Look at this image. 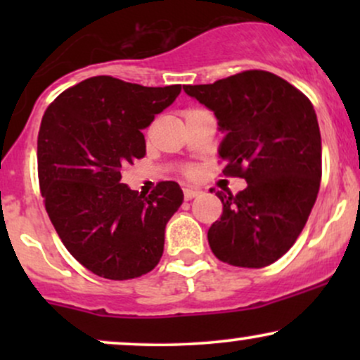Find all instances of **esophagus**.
Here are the masks:
<instances>
[{"instance_id":"obj_1","label":"esophagus","mask_w":360,"mask_h":360,"mask_svg":"<svg viewBox=\"0 0 360 360\" xmlns=\"http://www.w3.org/2000/svg\"><path fill=\"white\" fill-rule=\"evenodd\" d=\"M183 193H184V200H186V201L193 200V198L200 196V194H201L200 189H196V188H191V186H188V188H184V189H183Z\"/></svg>"}]
</instances>
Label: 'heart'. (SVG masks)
Returning a JSON list of instances; mask_svg holds the SVG:
<instances>
[{
  "mask_svg": "<svg viewBox=\"0 0 360 360\" xmlns=\"http://www.w3.org/2000/svg\"><path fill=\"white\" fill-rule=\"evenodd\" d=\"M184 174L186 176H193L194 174V169L193 167H184Z\"/></svg>",
  "mask_w": 360,
  "mask_h": 360,
  "instance_id": "1",
  "label": "heart"
}]
</instances>
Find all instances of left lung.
<instances>
[{"label": "left lung", "mask_w": 360, "mask_h": 360, "mask_svg": "<svg viewBox=\"0 0 360 360\" xmlns=\"http://www.w3.org/2000/svg\"><path fill=\"white\" fill-rule=\"evenodd\" d=\"M184 91L214 111L225 131L223 174L247 181L237 194L217 191L223 213L208 230L212 252L230 266H269L300 237L320 189L321 137L311 101L257 69Z\"/></svg>", "instance_id": "left-lung-1"}]
</instances>
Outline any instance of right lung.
Returning <instances> with one entry per match:
<instances>
[{
  "mask_svg": "<svg viewBox=\"0 0 360 360\" xmlns=\"http://www.w3.org/2000/svg\"><path fill=\"white\" fill-rule=\"evenodd\" d=\"M179 93L181 84L147 88L94 76L45 110L37 140L45 210L65 249L100 278H140L162 257L183 191L162 181L139 194L122 183V171L146 155L142 130Z\"/></svg>",
  "mask_w": 360,
  "mask_h": 360,
  "instance_id": "add662e5",
  "label": "right lung"
}]
</instances>
